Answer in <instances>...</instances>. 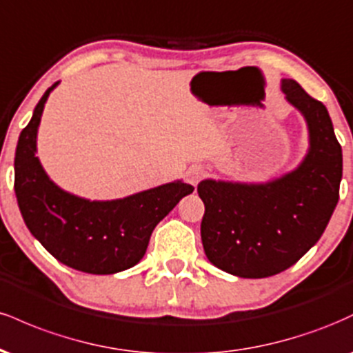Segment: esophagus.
Listing matches in <instances>:
<instances>
[{"label":"esophagus","mask_w":353,"mask_h":353,"mask_svg":"<svg viewBox=\"0 0 353 353\" xmlns=\"http://www.w3.org/2000/svg\"><path fill=\"white\" fill-rule=\"evenodd\" d=\"M202 176H204V168H202V165H190V168L188 169V172H185L188 182H190L192 185L199 184Z\"/></svg>","instance_id":"1"}]
</instances>
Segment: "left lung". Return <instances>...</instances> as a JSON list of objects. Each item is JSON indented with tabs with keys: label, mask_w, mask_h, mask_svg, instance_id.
<instances>
[{
	"label": "left lung",
	"mask_w": 353,
	"mask_h": 353,
	"mask_svg": "<svg viewBox=\"0 0 353 353\" xmlns=\"http://www.w3.org/2000/svg\"><path fill=\"white\" fill-rule=\"evenodd\" d=\"M285 99L303 116L309 151L294 171L267 182L204 179L201 237L210 264L244 279L292 267L317 244L339 202L342 148L329 111L294 79L281 81Z\"/></svg>",
	"instance_id": "8db88e82"
}]
</instances>
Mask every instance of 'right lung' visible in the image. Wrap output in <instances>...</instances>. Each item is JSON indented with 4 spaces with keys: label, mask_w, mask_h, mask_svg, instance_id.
<instances>
[{
    "label": "right lung",
    "mask_w": 353,
    "mask_h": 353,
    "mask_svg": "<svg viewBox=\"0 0 353 353\" xmlns=\"http://www.w3.org/2000/svg\"><path fill=\"white\" fill-rule=\"evenodd\" d=\"M52 84L19 134L14 156V192L24 224L61 264L106 275L131 269L144 257L154 228L194 190L182 181L123 199L89 201L50 179L36 157V137Z\"/></svg>",
    "instance_id": "1"
}]
</instances>
